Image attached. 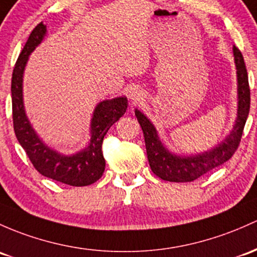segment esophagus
<instances>
[{
  "mask_svg": "<svg viewBox=\"0 0 257 257\" xmlns=\"http://www.w3.org/2000/svg\"><path fill=\"white\" fill-rule=\"evenodd\" d=\"M128 98L131 99L132 103H139V101L141 100V94L140 92L137 89H131L128 92Z\"/></svg>",
  "mask_w": 257,
  "mask_h": 257,
  "instance_id": "34e87169",
  "label": "esophagus"
}]
</instances>
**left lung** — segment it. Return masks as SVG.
Segmentation results:
<instances>
[{"instance_id":"8db88e82","label":"left lung","mask_w":257,"mask_h":257,"mask_svg":"<svg viewBox=\"0 0 257 257\" xmlns=\"http://www.w3.org/2000/svg\"><path fill=\"white\" fill-rule=\"evenodd\" d=\"M233 52L238 74V118L230 135L212 151L195 157L174 156L162 145L151 121L139 110L135 111L145 136L146 150L152 172L163 180L174 183L194 181L229 161L238 150L250 110V87L244 57L236 46L233 48Z\"/></svg>"}]
</instances>
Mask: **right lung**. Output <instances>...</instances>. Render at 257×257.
Here are the masks:
<instances>
[{"label":"right lung","instance_id":"right-lung-1","mask_svg":"<svg viewBox=\"0 0 257 257\" xmlns=\"http://www.w3.org/2000/svg\"><path fill=\"white\" fill-rule=\"evenodd\" d=\"M45 33L46 26L43 23H39L33 29L13 70L11 92L15 134L32 164L41 175L71 186H87L95 183L103 175L105 169V159L101 151L104 136L112 123L125 114L127 99L121 96L111 100H104L96 105L90 125V142L84 151L68 157L62 156L44 145L30 126L24 112L22 82L28 56L35 46L41 43Z\"/></svg>","mask_w":257,"mask_h":257}]
</instances>
